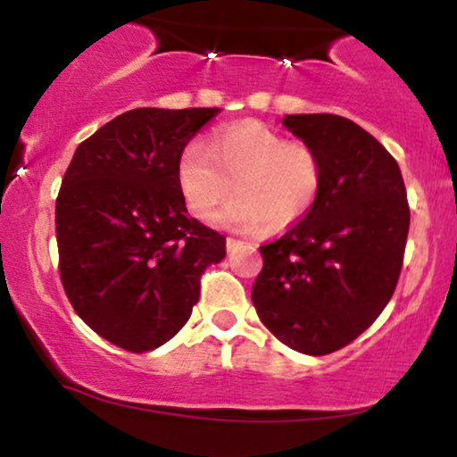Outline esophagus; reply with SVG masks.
Returning a JSON list of instances; mask_svg holds the SVG:
<instances>
[{
    "instance_id": "1",
    "label": "esophagus",
    "mask_w": 457,
    "mask_h": 457,
    "mask_svg": "<svg viewBox=\"0 0 457 457\" xmlns=\"http://www.w3.org/2000/svg\"><path fill=\"white\" fill-rule=\"evenodd\" d=\"M245 243H240V240H236V238H228L225 240V246H228V251L229 253H234L236 249H240V246H243Z\"/></svg>"
}]
</instances>
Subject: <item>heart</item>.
I'll use <instances>...</instances> for the list:
<instances>
[{
	"label": "heart",
	"instance_id": "b5f03b06",
	"mask_svg": "<svg viewBox=\"0 0 457 457\" xmlns=\"http://www.w3.org/2000/svg\"><path fill=\"white\" fill-rule=\"evenodd\" d=\"M176 176L188 212L199 221L212 219L234 187L236 197L217 214L221 228L281 232L312 211L322 162L312 145L286 141L275 129L246 120L219 129L208 148L188 144Z\"/></svg>",
	"mask_w": 457,
	"mask_h": 457
}]
</instances>
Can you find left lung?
<instances>
[{"instance_id": "1", "label": "left lung", "mask_w": 457, "mask_h": 457, "mask_svg": "<svg viewBox=\"0 0 457 457\" xmlns=\"http://www.w3.org/2000/svg\"><path fill=\"white\" fill-rule=\"evenodd\" d=\"M281 124L318 152L322 185L301 223L260 246L251 301L281 344L322 356L354 342L391 301L411 211L400 165L353 120L296 113Z\"/></svg>"}]
</instances>
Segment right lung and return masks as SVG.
<instances>
[{"instance_id": "obj_1", "label": "right lung", "mask_w": 457, "mask_h": 457, "mask_svg": "<svg viewBox=\"0 0 457 457\" xmlns=\"http://www.w3.org/2000/svg\"><path fill=\"white\" fill-rule=\"evenodd\" d=\"M221 109L127 112L79 144L55 202L60 275L101 337L148 353L191 318L225 236L187 214L178 159Z\"/></svg>"}]
</instances>
